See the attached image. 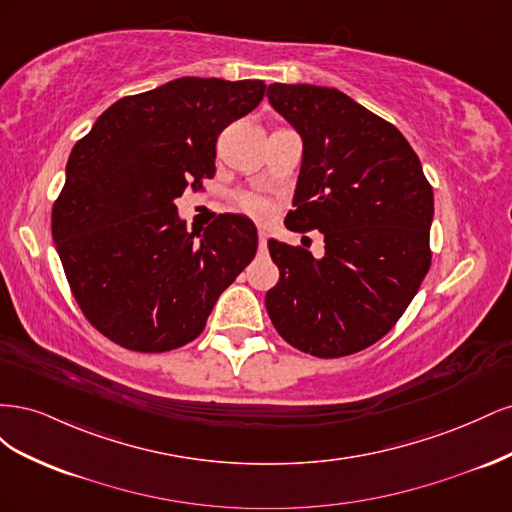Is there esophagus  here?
I'll return each mask as SVG.
<instances>
[{
  "label": "esophagus",
  "instance_id": "1",
  "mask_svg": "<svg viewBox=\"0 0 512 512\" xmlns=\"http://www.w3.org/2000/svg\"><path fill=\"white\" fill-rule=\"evenodd\" d=\"M267 239H269V232H267V230H260V232H258V245H260V250H267Z\"/></svg>",
  "mask_w": 512,
  "mask_h": 512
}]
</instances>
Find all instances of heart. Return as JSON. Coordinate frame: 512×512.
Instances as JSON below:
<instances>
[{"instance_id": "obj_1", "label": "heart", "mask_w": 512, "mask_h": 512, "mask_svg": "<svg viewBox=\"0 0 512 512\" xmlns=\"http://www.w3.org/2000/svg\"><path fill=\"white\" fill-rule=\"evenodd\" d=\"M237 209L247 213L254 220H260V222L269 220L273 215V205L269 203V200L262 198V196H256V194H241L237 198Z\"/></svg>"}]
</instances>
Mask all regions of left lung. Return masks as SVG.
<instances>
[{
  "instance_id": "1",
  "label": "left lung",
  "mask_w": 512,
  "mask_h": 512,
  "mask_svg": "<svg viewBox=\"0 0 512 512\" xmlns=\"http://www.w3.org/2000/svg\"><path fill=\"white\" fill-rule=\"evenodd\" d=\"M267 96L303 138L286 226L324 235L322 258L269 241L280 269L269 318L301 352H361L395 327L425 280L433 190L404 134L339 89L273 83Z\"/></svg>"
}]
</instances>
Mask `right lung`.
<instances>
[{
	"label": "right lung",
	"mask_w": 512,
	"mask_h": 512,
	"mask_svg": "<svg viewBox=\"0 0 512 512\" xmlns=\"http://www.w3.org/2000/svg\"><path fill=\"white\" fill-rule=\"evenodd\" d=\"M262 81L183 76L126 96L72 147L51 215L85 318L121 348L168 352L203 333L220 294L256 256L250 218L188 232L175 198L215 175L220 132L260 104Z\"/></svg>",
	"instance_id": "obj_1"
}]
</instances>
